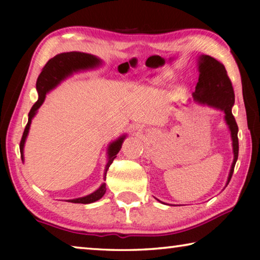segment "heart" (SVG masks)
<instances>
[{"label":"heart","mask_w":260,"mask_h":260,"mask_svg":"<svg viewBox=\"0 0 260 260\" xmlns=\"http://www.w3.org/2000/svg\"><path fill=\"white\" fill-rule=\"evenodd\" d=\"M171 74L167 72H160V73H156L149 78V81H150L151 85L157 86V87H162L165 86L167 82L171 80Z\"/></svg>","instance_id":"1"}]
</instances>
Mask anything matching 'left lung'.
<instances>
[{
  "mask_svg": "<svg viewBox=\"0 0 260 260\" xmlns=\"http://www.w3.org/2000/svg\"><path fill=\"white\" fill-rule=\"evenodd\" d=\"M197 65H199L200 77L195 91L192 93L193 101L200 104L208 105L210 108L220 110L225 113L223 118H225L226 125L231 132L234 159H233L230 174H228L226 182L227 187L232 179L233 172H234L237 157H239V139H237L239 127H237L235 118L232 113V108L235 102L234 89H233L232 82L227 76L225 67L219 60L208 55H202L199 57Z\"/></svg>",
  "mask_w": 260,
  "mask_h": 260,
  "instance_id": "obj_1",
  "label": "left lung"
}]
</instances>
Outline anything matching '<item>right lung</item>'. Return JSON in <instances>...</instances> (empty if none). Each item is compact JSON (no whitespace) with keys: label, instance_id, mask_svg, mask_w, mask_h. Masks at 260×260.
<instances>
[{"label":"right lung","instance_id":"right-lung-1","mask_svg":"<svg viewBox=\"0 0 260 260\" xmlns=\"http://www.w3.org/2000/svg\"><path fill=\"white\" fill-rule=\"evenodd\" d=\"M100 65H102V59H100L99 57H96L91 54H86V52L80 51H70V52H61V54L56 55L52 57L51 59L48 60V63L45 65V68L42 69V72L39 76L37 80V91L39 95V99L37 102L30 109L28 113V121L27 125L25 127V131L23 133V138L20 141V153H21V159L24 161V146L27 139L30 122L37 114L39 108L41 107L46 100V95L49 93L50 90L54 89L59 83L65 80L68 77L72 76L73 73L86 71V70H93L99 68ZM126 139V134L121 135L117 140L112 141L108 147V162L105 165L104 170V180L107 178V172L109 170L110 165L112 164L114 158L117 157V153L120 151L121 144ZM107 191L105 188V183L103 182L101 184L98 190L89 193V195L79 197V199L69 200L68 202L71 203H81V204H89L94 203V202L102 199L103 195Z\"/></svg>","mask_w":260,"mask_h":260}]
</instances>
